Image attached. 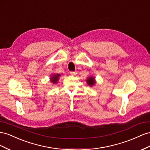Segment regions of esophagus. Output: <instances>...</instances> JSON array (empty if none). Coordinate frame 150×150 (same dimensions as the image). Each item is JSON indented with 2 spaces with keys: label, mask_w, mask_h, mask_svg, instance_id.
<instances>
[{
  "label": "esophagus",
  "mask_w": 150,
  "mask_h": 150,
  "mask_svg": "<svg viewBox=\"0 0 150 150\" xmlns=\"http://www.w3.org/2000/svg\"><path fill=\"white\" fill-rule=\"evenodd\" d=\"M70 74L71 75H76V72H75V71H70Z\"/></svg>",
  "instance_id": "34e87169"
}]
</instances>
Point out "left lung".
Here are the masks:
<instances>
[{"instance_id": "left-lung-1", "label": "left lung", "mask_w": 150, "mask_h": 150, "mask_svg": "<svg viewBox=\"0 0 150 150\" xmlns=\"http://www.w3.org/2000/svg\"><path fill=\"white\" fill-rule=\"evenodd\" d=\"M86 82H87V85H89V86H91V87L93 86V85H95V84L96 83L95 77H93V76H89V77H88L87 79Z\"/></svg>"}]
</instances>
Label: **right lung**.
Wrapping results in <instances>:
<instances>
[{
    "instance_id": "1",
    "label": "right lung",
    "mask_w": 150,
    "mask_h": 150,
    "mask_svg": "<svg viewBox=\"0 0 150 150\" xmlns=\"http://www.w3.org/2000/svg\"><path fill=\"white\" fill-rule=\"evenodd\" d=\"M61 76L60 74H53L50 76V82L53 83V84H56L58 83V80H59V76Z\"/></svg>"
}]
</instances>
